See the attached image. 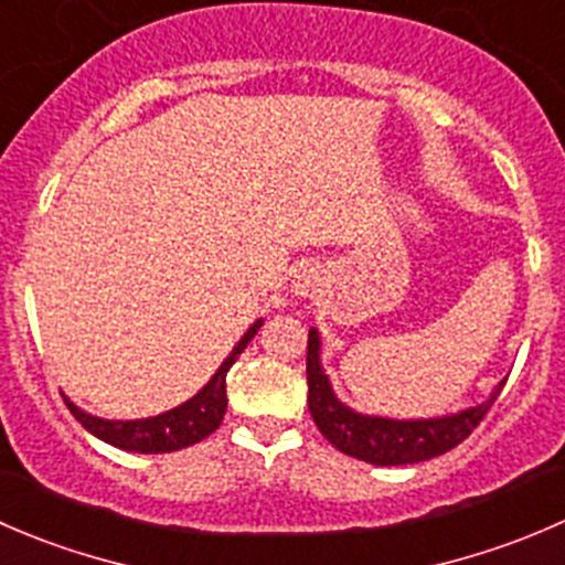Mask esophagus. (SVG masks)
<instances>
[{
	"label": "esophagus",
	"mask_w": 565,
	"mask_h": 565,
	"mask_svg": "<svg viewBox=\"0 0 565 565\" xmlns=\"http://www.w3.org/2000/svg\"><path fill=\"white\" fill-rule=\"evenodd\" d=\"M323 285H327V275H323V269L307 264L294 275V280H290V290H294L296 296H301V299H312V296L321 294Z\"/></svg>",
	"instance_id": "34e87169"
}]
</instances>
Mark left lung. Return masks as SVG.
I'll return each mask as SVG.
<instances>
[{
	"label": "left lung",
	"instance_id": "1",
	"mask_svg": "<svg viewBox=\"0 0 565 565\" xmlns=\"http://www.w3.org/2000/svg\"><path fill=\"white\" fill-rule=\"evenodd\" d=\"M502 384L505 382L497 384L489 398L480 404L450 412V415L415 417V420L365 415V412L351 409L334 395L332 382L321 365V334L316 327L307 334V406H310L312 420L340 454L367 461V465H417V461L448 454L456 445L465 443L472 428L483 420L500 395Z\"/></svg>",
	"mask_w": 565,
	"mask_h": 565
}]
</instances>
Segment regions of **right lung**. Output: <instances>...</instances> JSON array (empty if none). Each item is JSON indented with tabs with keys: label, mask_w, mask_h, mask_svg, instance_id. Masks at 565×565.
<instances>
[{
	"label": "right lung",
	"mask_w": 565,
	"mask_h": 565,
	"mask_svg": "<svg viewBox=\"0 0 565 565\" xmlns=\"http://www.w3.org/2000/svg\"><path fill=\"white\" fill-rule=\"evenodd\" d=\"M260 327H264V318H258L242 334V340L233 345L231 354L225 356V362L216 367V373L205 382V387L200 393H194L192 398L183 401L175 409L161 412L156 417H142V420H104V417H95L90 412L79 409L68 395H63V398L68 404L71 415L93 437H98L106 445H115L120 450H128V454H172V450L189 448V445L200 443V439H205L209 434H214L220 428L227 409V371L238 360V354L247 349L249 340L258 334Z\"/></svg>",
	"instance_id": "right-lung-1"
}]
</instances>
